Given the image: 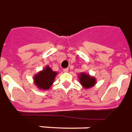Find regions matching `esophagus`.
Segmentation results:
<instances>
[{"label":"esophagus","mask_w":132,"mask_h":132,"mask_svg":"<svg viewBox=\"0 0 132 132\" xmlns=\"http://www.w3.org/2000/svg\"><path fill=\"white\" fill-rule=\"evenodd\" d=\"M68 68H65V69H63V72H68Z\"/></svg>","instance_id":"1"}]
</instances>
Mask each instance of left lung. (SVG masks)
<instances>
[{
    "label": "left lung",
    "instance_id": "obj_1",
    "mask_svg": "<svg viewBox=\"0 0 132 132\" xmlns=\"http://www.w3.org/2000/svg\"><path fill=\"white\" fill-rule=\"evenodd\" d=\"M79 81L82 86L86 88H91V86H93L96 84V79L90 77L85 73H81L79 76Z\"/></svg>",
    "mask_w": 132,
    "mask_h": 132
}]
</instances>
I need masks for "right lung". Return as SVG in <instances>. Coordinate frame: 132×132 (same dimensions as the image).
Returning a JSON list of instances; mask_svg holds the SVG:
<instances>
[{
    "mask_svg": "<svg viewBox=\"0 0 132 132\" xmlns=\"http://www.w3.org/2000/svg\"><path fill=\"white\" fill-rule=\"evenodd\" d=\"M57 75V72H53L49 67H47L34 76V83L36 86L39 88L47 90L51 86Z\"/></svg>",
    "mask_w": 132,
    "mask_h": 132,
    "instance_id": "obj_1",
    "label": "right lung"
}]
</instances>
